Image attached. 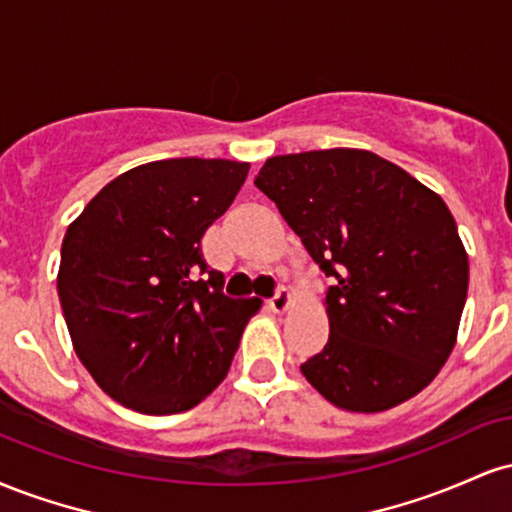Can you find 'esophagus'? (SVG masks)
I'll return each mask as SVG.
<instances>
[{
	"instance_id": "obj_1",
	"label": "esophagus",
	"mask_w": 512,
	"mask_h": 512,
	"mask_svg": "<svg viewBox=\"0 0 512 512\" xmlns=\"http://www.w3.org/2000/svg\"><path fill=\"white\" fill-rule=\"evenodd\" d=\"M289 305H291L289 289H286V286H279L274 296L269 298V310H274V313H284V310L289 308Z\"/></svg>"
}]
</instances>
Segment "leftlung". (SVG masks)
Masks as SVG:
<instances>
[{
  "instance_id": "obj_1",
  "label": "left lung",
  "mask_w": 512,
  "mask_h": 512,
  "mask_svg": "<svg viewBox=\"0 0 512 512\" xmlns=\"http://www.w3.org/2000/svg\"><path fill=\"white\" fill-rule=\"evenodd\" d=\"M330 276V339L301 370L346 411L419 395L448 361L469 260L450 209L407 170L363 149L267 158L255 178Z\"/></svg>"
}]
</instances>
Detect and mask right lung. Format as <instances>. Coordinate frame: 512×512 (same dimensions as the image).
Returning a JSON list of instances; mask_svg holds the SVG:
<instances>
[{"label":"right lung","mask_w":512,"mask_h":512,"mask_svg":"<svg viewBox=\"0 0 512 512\" xmlns=\"http://www.w3.org/2000/svg\"><path fill=\"white\" fill-rule=\"evenodd\" d=\"M250 163L166 158L117 175L62 240L60 293L76 356L105 395L180 414L219 387L257 298H228L202 257Z\"/></svg>","instance_id":"1"}]
</instances>
